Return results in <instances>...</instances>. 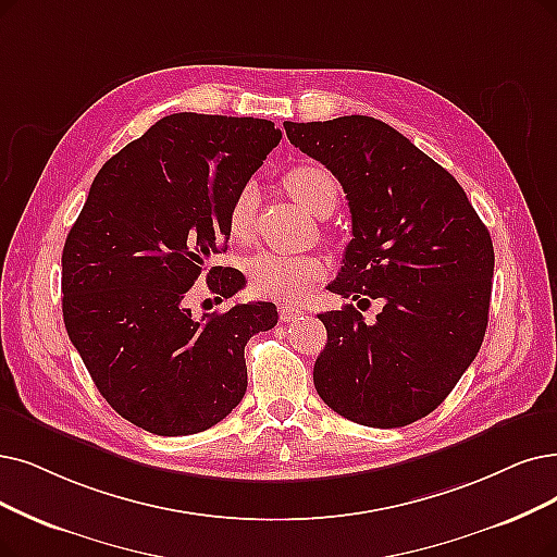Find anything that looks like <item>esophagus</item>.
Wrapping results in <instances>:
<instances>
[{
	"instance_id": "34e87169",
	"label": "esophagus",
	"mask_w": 557,
	"mask_h": 557,
	"mask_svg": "<svg viewBox=\"0 0 557 557\" xmlns=\"http://www.w3.org/2000/svg\"><path fill=\"white\" fill-rule=\"evenodd\" d=\"M278 313H281L283 322H295V320L304 318V308L293 306V304H281L278 306Z\"/></svg>"
}]
</instances>
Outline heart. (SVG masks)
Returning a JSON list of instances; mask_svg holds the SVG:
<instances>
[{"instance_id": "b5f03b06", "label": "heart", "mask_w": 557, "mask_h": 557, "mask_svg": "<svg viewBox=\"0 0 557 557\" xmlns=\"http://www.w3.org/2000/svg\"><path fill=\"white\" fill-rule=\"evenodd\" d=\"M283 183L295 201L315 216H329L338 206V183L320 164H297L285 173ZM258 203V187L244 185L233 198L228 212V231L237 239H249L253 231V214ZM326 272L318 256H293L278 251H258L247 260V276L253 290L264 297L283 301L299 299L308 287Z\"/></svg>"}]
</instances>
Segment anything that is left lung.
<instances>
[{"instance_id":"left-lung-1","label":"left lung","mask_w":557,"mask_h":557,"mask_svg":"<svg viewBox=\"0 0 557 557\" xmlns=\"http://www.w3.org/2000/svg\"><path fill=\"white\" fill-rule=\"evenodd\" d=\"M283 127L349 201L351 239L329 290L384 304L372 324L351 304L318 315L329 338L313 368L318 395L359 425H411L448 397L480 351L492 235L455 177L391 125L341 116Z\"/></svg>"}]
</instances>
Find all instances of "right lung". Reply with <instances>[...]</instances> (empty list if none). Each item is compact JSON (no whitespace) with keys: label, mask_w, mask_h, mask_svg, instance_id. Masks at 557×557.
<instances>
[{"label":"right lung","mask_w":557,"mask_h":557,"mask_svg":"<svg viewBox=\"0 0 557 557\" xmlns=\"http://www.w3.org/2000/svg\"><path fill=\"white\" fill-rule=\"evenodd\" d=\"M281 141L264 119L171 114L104 162L61 256L63 322L100 395L158 436L224 420L247 393L244 345L278 322L272 301L191 315L203 278L233 297L219 267L237 191Z\"/></svg>","instance_id":"1"}]
</instances>
